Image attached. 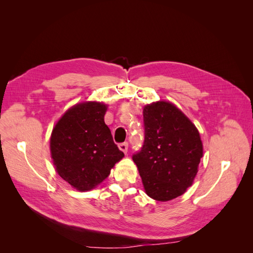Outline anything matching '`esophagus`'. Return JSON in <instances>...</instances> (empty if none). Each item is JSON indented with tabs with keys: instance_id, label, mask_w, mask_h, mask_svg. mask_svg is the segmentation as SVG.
Here are the masks:
<instances>
[{
	"instance_id": "obj_1",
	"label": "esophagus",
	"mask_w": 253,
	"mask_h": 253,
	"mask_svg": "<svg viewBox=\"0 0 253 253\" xmlns=\"http://www.w3.org/2000/svg\"><path fill=\"white\" fill-rule=\"evenodd\" d=\"M119 149L124 152V153H126V152H127V147H128V143L127 142H121V143H119Z\"/></svg>"
}]
</instances>
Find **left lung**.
<instances>
[{
    "instance_id": "left-lung-1",
    "label": "left lung",
    "mask_w": 253,
    "mask_h": 253,
    "mask_svg": "<svg viewBox=\"0 0 253 253\" xmlns=\"http://www.w3.org/2000/svg\"><path fill=\"white\" fill-rule=\"evenodd\" d=\"M144 141L133 155L143 187L153 200L171 201L192 185L203 157L195 126L170 102L143 109Z\"/></svg>"
}]
</instances>
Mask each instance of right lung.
Wrapping results in <instances>:
<instances>
[{
    "instance_id": "obj_1",
    "label": "right lung",
    "mask_w": 253,
    "mask_h": 253,
    "mask_svg": "<svg viewBox=\"0 0 253 253\" xmlns=\"http://www.w3.org/2000/svg\"><path fill=\"white\" fill-rule=\"evenodd\" d=\"M106 105L84 102L68 110L53 127L50 153L58 174L79 191L94 189L125 156L104 122Z\"/></svg>"
}]
</instances>
